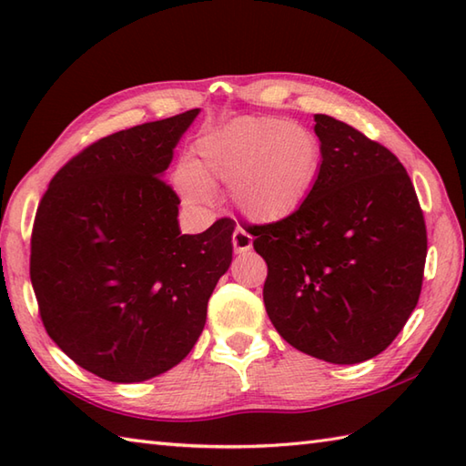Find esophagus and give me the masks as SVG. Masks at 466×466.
I'll return each instance as SVG.
<instances>
[{"label":"esophagus","instance_id":"34e87169","mask_svg":"<svg viewBox=\"0 0 466 466\" xmlns=\"http://www.w3.org/2000/svg\"><path fill=\"white\" fill-rule=\"evenodd\" d=\"M232 246H234V252L236 254L248 252L252 248V236L246 232V230H242V228L238 226L234 230V234H232Z\"/></svg>","mask_w":466,"mask_h":466}]
</instances>
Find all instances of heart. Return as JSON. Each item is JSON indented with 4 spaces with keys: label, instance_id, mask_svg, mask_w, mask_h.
<instances>
[{
    "label": "heart",
    "instance_id": "1",
    "mask_svg": "<svg viewBox=\"0 0 466 466\" xmlns=\"http://www.w3.org/2000/svg\"><path fill=\"white\" fill-rule=\"evenodd\" d=\"M322 167V144L310 127L284 117L242 116L196 142L192 164H180L174 184L192 206L214 200L212 186L228 184L242 216L276 224L309 202Z\"/></svg>",
    "mask_w": 466,
    "mask_h": 466
}]
</instances>
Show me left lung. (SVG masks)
Returning a JSON list of instances; mask_svg holds the SVG:
<instances>
[{"instance_id": "8db88e82", "label": "left lung", "mask_w": 466, "mask_h": 466, "mask_svg": "<svg viewBox=\"0 0 466 466\" xmlns=\"http://www.w3.org/2000/svg\"><path fill=\"white\" fill-rule=\"evenodd\" d=\"M314 122L322 167L309 202L246 232L268 264L264 304L282 339L314 359L356 364L397 339L417 306L427 226L389 147L330 116Z\"/></svg>"}]
</instances>
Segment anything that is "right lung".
I'll return each mask as SVG.
<instances>
[{"label": "right lung", "instance_id": "1", "mask_svg": "<svg viewBox=\"0 0 466 466\" xmlns=\"http://www.w3.org/2000/svg\"><path fill=\"white\" fill-rule=\"evenodd\" d=\"M196 110L94 142L37 206L29 276L42 322L82 369L142 382L194 349L232 262L234 220L182 234L162 176Z\"/></svg>", "mask_w": 466, "mask_h": 466}]
</instances>
